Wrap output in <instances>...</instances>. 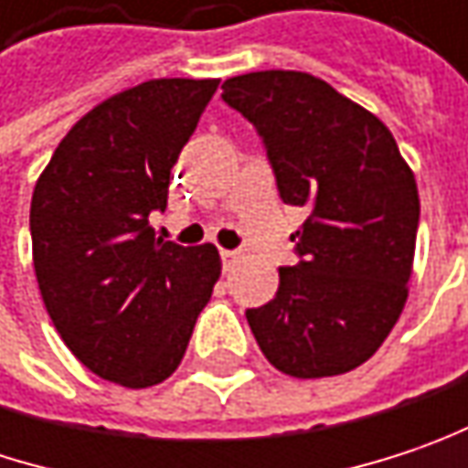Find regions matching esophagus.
<instances>
[{"label": "esophagus", "mask_w": 468, "mask_h": 468, "mask_svg": "<svg viewBox=\"0 0 468 468\" xmlns=\"http://www.w3.org/2000/svg\"><path fill=\"white\" fill-rule=\"evenodd\" d=\"M220 258H223V269H226V271L237 263V252L234 250H220Z\"/></svg>", "instance_id": "34e87169"}]
</instances>
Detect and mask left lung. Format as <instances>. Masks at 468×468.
Segmentation results:
<instances>
[{
    "instance_id": "obj_1",
    "label": "left lung",
    "mask_w": 468,
    "mask_h": 468,
    "mask_svg": "<svg viewBox=\"0 0 468 468\" xmlns=\"http://www.w3.org/2000/svg\"><path fill=\"white\" fill-rule=\"evenodd\" d=\"M258 130L284 205L306 210L295 266L245 317L263 356L292 378L367 362L408 301L420 202L384 122L303 71H252L220 95Z\"/></svg>"
}]
</instances>
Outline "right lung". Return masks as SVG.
<instances>
[{"mask_svg": "<svg viewBox=\"0 0 468 468\" xmlns=\"http://www.w3.org/2000/svg\"><path fill=\"white\" fill-rule=\"evenodd\" d=\"M220 80H151L87 112L31 197L34 271L63 344L95 376L162 384L220 277L213 245L156 237L170 170Z\"/></svg>", "mask_w": 468, "mask_h": 468, "instance_id": "obj_1", "label": "right lung"}]
</instances>
